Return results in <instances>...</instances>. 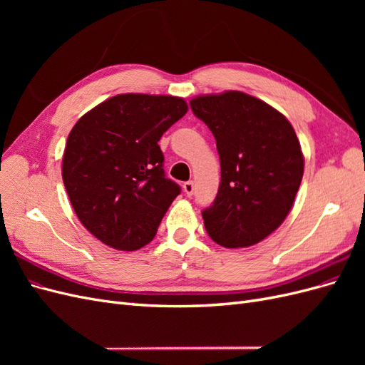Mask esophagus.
<instances>
[{"label": "esophagus", "instance_id": "esophagus-1", "mask_svg": "<svg viewBox=\"0 0 365 365\" xmlns=\"http://www.w3.org/2000/svg\"><path fill=\"white\" fill-rule=\"evenodd\" d=\"M182 190H184V193H185L187 196H192V195H193V190H195L193 181H185V182L182 184Z\"/></svg>", "mask_w": 365, "mask_h": 365}]
</instances>
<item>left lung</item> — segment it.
<instances>
[{"instance_id":"obj_1","label":"left lung","mask_w":365,"mask_h":365,"mask_svg":"<svg viewBox=\"0 0 365 365\" xmlns=\"http://www.w3.org/2000/svg\"><path fill=\"white\" fill-rule=\"evenodd\" d=\"M193 114L216 138L220 184L202 210L208 236L225 248L259 244L291 212L304 160L291 123L277 109L240 91L201 96Z\"/></svg>"}]
</instances>
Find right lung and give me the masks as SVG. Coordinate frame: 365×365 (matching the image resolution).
<instances>
[{
	"label": "right lung",
	"instance_id": "obj_1",
	"mask_svg": "<svg viewBox=\"0 0 365 365\" xmlns=\"http://www.w3.org/2000/svg\"><path fill=\"white\" fill-rule=\"evenodd\" d=\"M173 96L118 94L71 129L62 180L83 227L121 251L148 245L181 187L165 178L163 134L185 113Z\"/></svg>",
	"mask_w": 365,
	"mask_h": 365
}]
</instances>
